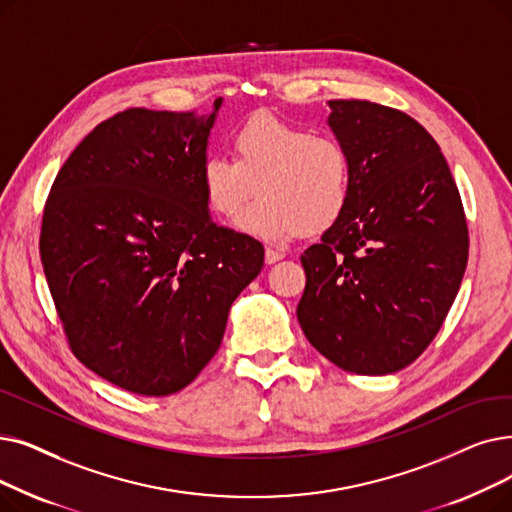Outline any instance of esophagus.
Wrapping results in <instances>:
<instances>
[{
	"label": "esophagus",
	"mask_w": 512,
	"mask_h": 512,
	"mask_svg": "<svg viewBox=\"0 0 512 512\" xmlns=\"http://www.w3.org/2000/svg\"><path fill=\"white\" fill-rule=\"evenodd\" d=\"M282 257H284V251H280V249H274V247L265 249V261H268V263H276Z\"/></svg>",
	"instance_id": "1"
}]
</instances>
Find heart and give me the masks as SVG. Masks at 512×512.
<instances>
[{"mask_svg":"<svg viewBox=\"0 0 512 512\" xmlns=\"http://www.w3.org/2000/svg\"><path fill=\"white\" fill-rule=\"evenodd\" d=\"M230 144L234 159L207 154L201 165L205 201L219 217L238 219L259 192L242 228L284 240L295 232L320 234L347 211L353 159L332 133L259 113L232 131Z\"/></svg>","mask_w":512,"mask_h":512,"instance_id":"1","label":"heart"}]
</instances>
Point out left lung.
<instances>
[{"label": "left lung", "instance_id": "obj_1", "mask_svg": "<svg viewBox=\"0 0 512 512\" xmlns=\"http://www.w3.org/2000/svg\"><path fill=\"white\" fill-rule=\"evenodd\" d=\"M328 125L353 159L347 211L301 255L297 318L324 358L353 374L406 368L456 299L469 228L437 142L370 100H330Z\"/></svg>", "mask_w": 512, "mask_h": 512}]
</instances>
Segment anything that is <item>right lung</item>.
Wrapping results in <instances>:
<instances>
[{"label":"right lung","mask_w":512,"mask_h":512,"mask_svg":"<svg viewBox=\"0 0 512 512\" xmlns=\"http://www.w3.org/2000/svg\"><path fill=\"white\" fill-rule=\"evenodd\" d=\"M211 115L127 108L60 167L39 253L79 362L138 395L190 385L217 353L263 247L209 219L201 186Z\"/></svg>","instance_id":"right-lung-1"}]
</instances>
